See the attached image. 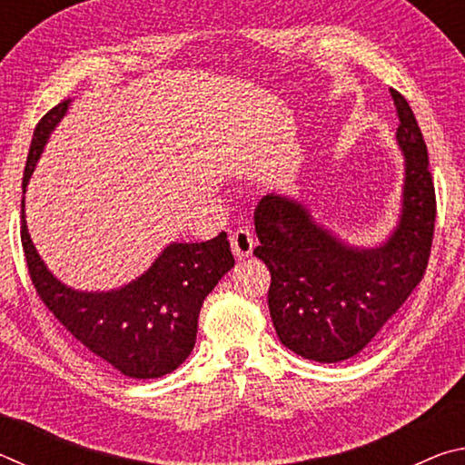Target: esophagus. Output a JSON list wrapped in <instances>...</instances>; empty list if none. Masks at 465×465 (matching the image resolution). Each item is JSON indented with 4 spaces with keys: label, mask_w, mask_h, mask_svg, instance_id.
Returning a JSON list of instances; mask_svg holds the SVG:
<instances>
[{
    "label": "esophagus",
    "mask_w": 465,
    "mask_h": 465,
    "mask_svg": "<svg viewBox=\"0 0 465 465\" xmlns=\"http://www.w3.org/2000/svg\"><path fill=\"white\" fill-rule=\"evenodd\" d=\"M230 242L233 256L240 258V261L242 258H248L252 254V250H254V235L250 233V230H243V227H238V230L232 232Z\"/></svg>",
    "instance_id": "34e87169"
}]
</instances>
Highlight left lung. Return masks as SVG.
I'll return each mask as SVG.
<instances>
[{
  "label": "left lung",
  "mask_w": 465,
  "mask_h": 465,
  "mask_svg": "<svg viewBox=\"0 0 465 465\" xmlns=\"http://www.w3.org/2000/svg\"><path fill=\"white\" fill-rule=\"evenodd\" d=\"M398 110V147L404 155L402 211L390 238L357 248L313 222L308 207L266 194L254 211L261 246L254 254L271 271L269 310L279 341L318 363L359 355L419 285L427 271L437 201L429 153L406 98L390 90Z\"/></svg>",
  "instance_id": "obj_1"
}]
</instances>
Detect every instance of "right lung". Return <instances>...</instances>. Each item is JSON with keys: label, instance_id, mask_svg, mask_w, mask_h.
I'll return each mask as SVG.
<instances>
[{"label": "right lung", "instance_id": "add662e5", "mask_svg": "<svg viewBox=\"0 0 465 465\" xmlns=\"http://www.w3.org/2000/svg\"><path fill=\"white\" fill-rule=\"evenodd\" d=\"M69 100L46 113L30 143L22 193ZM22 248L38 297L67 332L94 357L127 377L153 380L172 373L191 355L196 324L207 297L235 264L227 233L209 242L170 243L149 269L113 291H75L46 269L30 240L22 199Z\"/></svg>", "mask_w": 465, "mask_h": 465}]
</instances>
